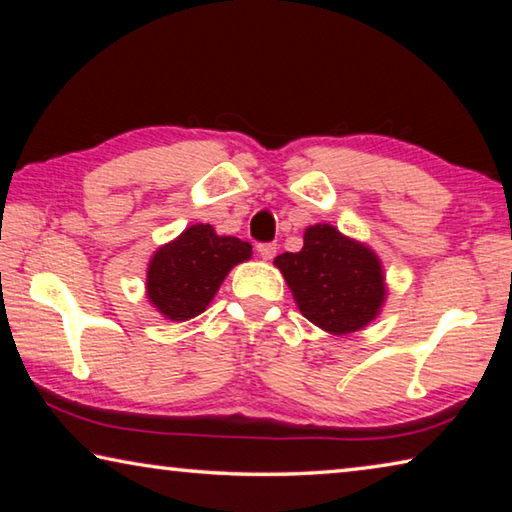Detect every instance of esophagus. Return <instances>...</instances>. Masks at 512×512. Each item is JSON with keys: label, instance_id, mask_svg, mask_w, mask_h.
<instances>
[{"label": "esophagus", "instance_id": "obj_1", "mask_svg": "<svg viewBox=\"0 0 512 512\" xmlns=\"http://www.w3.org/2000/svg\"><path fill=\"white\" fill-rule=\"evenodd\" d=\"M257 253L262 255V259H273L277 253V244H259Z\"/></svg>", "mask_w": 512, "mask_h": 512}]
</instances>
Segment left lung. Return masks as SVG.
Returning <instances> with one entry per match:
<instances>
[{
  "label": "left lung",
  "mask_w": 512,
  "mask_h": 512,
  "mask_svg": "<svg viewBox=\"0 0 512 512\" xmlns=\"http://www.w3.org/2000/svg\"><path fill=\"white\" fill-rule=\"evenodd\" d=\"M275 266L302 316L329 334L359 332L386 300L379 257L329 223L309 225L300 253L277 255Z\"/></svg>",
  "instance_id": "left-lung-1"
}]
</instances>
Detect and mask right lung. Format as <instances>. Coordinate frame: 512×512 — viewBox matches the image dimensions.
<instances>
[{"instance_id":"1","label":"right lung","mask_w":512,"mask_h":512,"mask_svg":"<svg viewBox=\"0 0 512 512\" xmlns=\"http://www.w3.org/2000/svg\"><path fill=\"white\" fill-rule=\"evenodd\" d=\"M253 246L237 237H219L212 225H189L183 235L155 250L146 271V296L169 320L203 314L232 266L246 262Z\"/></svg>"}]
</instances>
